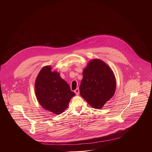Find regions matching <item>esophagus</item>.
Wrapping results in <instances>:
<instances>
[{"mask_svg":"<svg viewBox=\"0 0 152 152\" xmlns=\"http://www.w3.org/2000/svg\"><path fill=\"white\" fill-rule=\"evenodd\" d=\"M79 88H77L76 89H75V93L76 94H79Z\"/></svg>","mask_w":152,"mask_h":152,"instance_id":"obj_1","label":"esophagus"}]
</instances>
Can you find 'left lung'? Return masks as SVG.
Instances as JSON below:
<instances>
[{"instance_id":"obj_1","label":"left lung","mask_w":152,"mask_h":152,"mask_svg":"<svg viewBox=\"0 0 152 152\" xmlns=\"http://www.w3.org/2000/svg\"><path fill=\"white\" fill-rule=\"evenodd\" d=\"M83 75L80 95L92 107L102 108L116 91V77L113 71L102 60L94 58L89 61Z\"/></svg>"}]
</instances>
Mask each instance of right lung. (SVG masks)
<instances>
[{"mask_svg":"<svg viewBox=\"0 0 152 152\" xmlns=\"http://www.w3.org/2000/svg\"><path fill=\"white\" fill-rule=\"evenodd\" d=\"M35 92L40 105L56 115L62 113L76 95L60 73L52 71L50 65L44 66L37 76Z\"/></svg>","mask_w":152,"mask_h":152,"instance_id":"right-lung-1","label":"right lung"}]
</instances>
